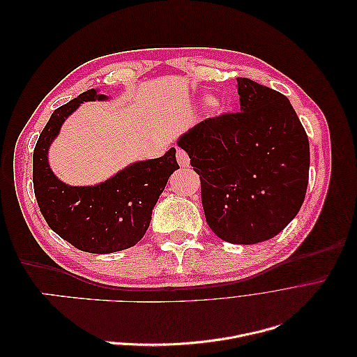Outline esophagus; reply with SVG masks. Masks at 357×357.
Listing matches in <instances>:
<instances>
[{"label": "esophagus", "mask_w": 357, "mask_h": 357, "mask_svg": "<svg viewBox=\"0 0 357 357\" xmlns=\"http://www.w3.org/2000/svg\"><path fill=\"white\" fill-rule=\"evenodd\" d=\"M176 158H177V162H178V165H180L181 168L189 167V156H188V153L185 152V150H183V149H177Z\"/></svg>", "instance_id": "esophagus-1"}]
</instances>
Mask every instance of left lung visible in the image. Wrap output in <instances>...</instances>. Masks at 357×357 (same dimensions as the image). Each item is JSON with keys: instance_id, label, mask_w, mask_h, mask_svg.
<instances>
[{"instance_id": "8db88e82", "label": "left lung", "mask_w": 357, "mask_h": 357, "mask_svg": "<svg viewBox=\"0 0 357 357\" xmlns=\"http://www.w3.org/2000/svg\"><path fill=\"white\" fill-rule=\"evenodd\" d=\"M238 82L240 112L199 122L178 138L201 180L211 231L232 244H256L282 232L305 199L310 144L283 93Z\"/></svg>"}]
</instances>
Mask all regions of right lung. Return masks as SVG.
<instances>
[{"label": "right lung", "mask_w": 357, "mask_h": 357, "mask_svg": "<svg viewBox=\"0 0 357 357\" xmlns=\"http://www.w3.org/2000/svg\"><path fill=\"white\" fill-rule=\"evenodd\" d=\"M107 96L89 89L52 113L32 156V181L43 218L52 231L82 252L125 250L143 238L159 195L178 169L176 149L156 159L138 160L95 186H68L53 174L47 150L63 121L86 101Z\"/></svg>", "instance_id": "add662e5"}]
</instances>
